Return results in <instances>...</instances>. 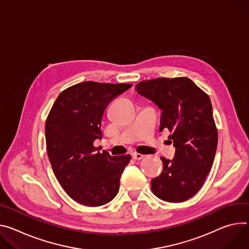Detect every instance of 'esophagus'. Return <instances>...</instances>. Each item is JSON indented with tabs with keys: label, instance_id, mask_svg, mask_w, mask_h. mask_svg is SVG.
<instances>
[{
	"label": "esophagus",
	"instance_id": "34e87169",
	"mask_svg": "<svg viewBox=\"0 0 249 249\" xmlns=\"http://www.w3.org/2000/svg\"><path fill=\"white\" fill-rule=\"evenodd\" d=\"M132 158L134 160H141L144 158V155L140 154V153H133L132 154Z\"/></svg>",
	"mask_w": 249,
	"mask_h": 249
}]
</instances>
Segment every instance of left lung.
I'll list each match as a JSON object with an SVG mask.
<instances>
[{
	"label": "left lung",
	"instance_id": "left-lung-1",
	"mask_svg": "<svg viewBox=\"0 0 249 249\" xmlns=\"http://www.w3.org/2000/svg\"><path fill=\"white\" fill-rule=\"evenodd\" d=\"M135 89L162 110L160 131L169 129L176 148L173 160L161 158L163 171L152 179V192L165 201H185L202 187L214 160L217 130L211 99L188 77L144 80Z\"/></svg>",
	"mask_w": 249,
	"mask_h": 249
}]
</instances>
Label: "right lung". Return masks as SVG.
<instances>
[{
	"label": "right lung",
	"instance_id": "right-lung-1",
	"mask_svg": "<svg viewBox=\"0 0 249 249\" xmlns=\"http://www.w3.org/2000/svg\"><path fill=\"white\" fill-rule=\"evenodd\" d=\"M132 84L85 81L58 95L46 122L48 156L60 186L72 199L99 207L116 196L131 156L112 157L93 143L102 138L101 119L111 100Z\"/></svg>",
	"mask_w": 249,
	"mask_h": 249
}]
</instances>
